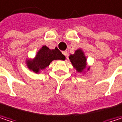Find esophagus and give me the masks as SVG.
<instances>
[{"mask_svg": "<svg viewBox=\"0 0 122 122\" xmlns=\"http://www.w3.org/2000/svg\"><path fill=\"white\" fill-rule=\"evenodd\" d=\"M62 54H63L66 57H67V51H63V52H62Z\"/></svg>", "mask_w": 122, "mask_h": 122, "instance_id": "1", "label": "esophagus"}]
</instances>
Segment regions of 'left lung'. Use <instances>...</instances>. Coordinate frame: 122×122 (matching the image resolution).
<instances>
[{"instance_id": "obj_1", "label": "left lung", "mask_w": 122, "mask_h": 122, "mask_svg": "<svg viewBox=\"0 0 122 122\" xmlns=\"http://www.w3.org/2000/svg\"><path fill=\"white\" fill-rule=\"evenodd\" d=\"M69 58L73 67L76 69V70L78 72H82L84 71L85 69H86L87 58L83 51L81 50L80 49L77 50L74 55H70ZM90 70V67L87 68V70Z\"/></svg>"}]
</instances>
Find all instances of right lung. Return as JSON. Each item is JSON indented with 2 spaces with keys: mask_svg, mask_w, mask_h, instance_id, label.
Returning <instances> with one entry per match:
<instances>
[{
  "mask_svg": "<svg viewBox=\"0 0 122 122\" xmlns=\"http://www.w3.org/2000/svg\"><path fill=\"white\" fill-rule=\"evenodd\" d=\"M65 60V56L63 55L57 47L50 50L47 46H43L37 52L33 60H29L27 61V65L30 70L35 73H38L40 70H44L46 67L50 65L52 60Z\"/></svg>",
  "mask_w": 122,
  "mask_h": 122,
  "instance_id": "1",
  "label": "right lung"
}]
</instances>
